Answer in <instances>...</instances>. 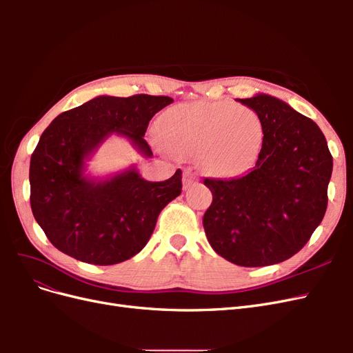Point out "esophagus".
<instances>
[{
    "mask_svg": "<svg viewBox=\"0 0 353 353\" xmlns=\"http://www.w3.org/2000/svg\"><path fill=\"white\" fill-rule=\"evenodd\" d=\"M197 183V176L191 172V170H184V175H183V184L184 188H190L191 185H194Z\"/></svg>",
    "mask_w": 353,
    "mask_h": 353,
    "instance_id": "esophagus-1",
    "label": "esophagus"
}]
</instances>
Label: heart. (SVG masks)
Listing matches in <instances>:
<instances>
[{
    "label": "heart",
    "instance_id": "1",
    "mask_svg": "<svg viewBox=\"0 0 353 353\" xmlns=\"http://www.w3.org/2000/svg\"><path fill=\"white\" fill-rule=\"evenodd\" d=\"M157 145L168 154L191 156L203 172L234 178L249 170L262 153L265 126L248 105L231 101L179 103L157 125Z\"/></svg>",
    "mask_w": 353,
    "mask_h": 353
}]
</instances>
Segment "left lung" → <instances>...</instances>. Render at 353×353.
Instances as JSON below:
<instances>
[{
  "instance_id": "8db88e82",
  "label": "left lung",
  "mask_w": 353,
  "mask_h": 353,
  "mask_svg": "<svg viewBox=\"0 0 353 353\" xmlns=\"http://www.w3.org/2000/svg\"><path fill=\"white\" fill-rule=\"evenodd\" d=\"M239 101L261 116L263 148L244 175L205 179L213 201L203 227L219 256L254 268L292 258L311 239L325 215L333 157L319 126L290 104L268 94Z\"/></svg>"
}]
</instances>
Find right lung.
<instances>
[{"mask_svg": "<svg viewBox=\"0 0 353 353\" xmlns=\"http://www.w3.org/2000/svg\"><path fill=\"white\" fill-rule=\"evenodd\" d=\"M172 101L145 94L97 95L59 114L42 132L30 157V208L54 248L94 265L119 263L144 249L160 210L181 194L183 172L147 181L135 163L108 176H94L88 166L112 137L150 159L148 122Z\"/></svg>", "mask_w": 353, "mask_h": 353, "instance_id": "1", "label": "right lung"}]
</instances>
